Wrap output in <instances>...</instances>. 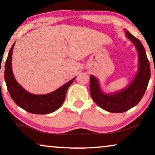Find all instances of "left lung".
Returning <instances> with one entry per match:
<instances>
[{
	"label": "left lung",
	"mask_w": 155,
	"mask_h": 155,
	"mask_svg": "<svg viewBox=\"0 0 155 155\" xmlns=\"http://www.w3.org/2000/svg\"><path fill=\"white\" fill-rule=\"evenodd\" d=\"M125 35L134 44L138 53V70L134 78L122 90L107 93L102 90L95 76L90 75V94L97 105L111 113L127 111L140 103L148 87L150 78V68L146 50L141 41L124 30Z\"/></svg>",
	"instance_id": "obj_1"
}]
</instances>
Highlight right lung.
Listing matches in <instances>:
<instances>
[{"mask_svg": "<svg viewBox=\"0 0 155 155\" xmlns=\"http://www.w3.org/2000/svg\"><path fill=\"white\" fill-rule=\"evenodd\" d=\"M15 43L9 50L5 66V83L13 101L20 108L31 114H48L57 111L64 103L68 89L76 77L51 93L33 94L28 92L17 82L12 71V53Z\"/></svg>", "mask_w": 155, "mask_h": 155, "instance_id": "add662e5", "label": "right lung"}]
</instances>
